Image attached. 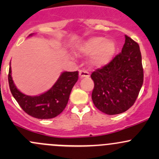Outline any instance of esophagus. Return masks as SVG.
<instances>
[{"mask_svg":"<svg viewBox=\"0 0 159 159\" xmlns=\"http://www.w3.org/2000/svg\"><path fill=\"white\" fill-rule=\"evenodd\" d=\"M79 76L80 78H89L90 76V74L89 72L86 70H80Z\"/></svg>","mask_w":159,"mask_h":159,"instance_id":"obj_1","label":"esophagus"}]
</instances>
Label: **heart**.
I'll list each match as a JSON object with an SVG mask.
<instances>
[{
    "label": "heart",
    "instance_id": "obj_1",
    "mask_svg": "<svg viewBox=\"0 0 159 159\" xmlns=\"http://www.w3.org/2000/svg\"><path fill=\"white\" fill-rule=\"evenodd\" d=\"M116 45L113 40L104 39L102 37H93L84 41L79 47L80 53L91 54V65L102 67L111 60Z\"/></svg>",
    "mask_w": 159,
    "mask_h": 159
}]
</instances>
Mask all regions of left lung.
Masks as SVG:
<instances>
[{
    "label": "left lung",
    "instance_id": "1",
    "mask_svg": "<svg viewBox=\"0 0 159 159\" xmlns=\"http://www.w3.org/2000/svg\"><path fill=\"white\" fill-rule=\"evenodd\" d=\"M91 77L94 83L91 98L98 109L110 115L126 111L135 102L143 84L139 44L125 35L121 52Z\"/></svg>",
    "mask_w": 159,
    "mask_h": 159
}]
</instances>
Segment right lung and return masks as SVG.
Here are the masks:
<instances>
[{
    "label": "right lung",
    "instance_id": "right-lung-1",
    "mask_svg": "<svg viewBox=\"0 0 159 159\" xmlns=\"http://www.w3.org/2000/svg\"><path fill=\"white\" fill-rule=\"evenodd\" d=\"M78 79V71H65L48 91L38 96H29L16 88L11 77V66L9 68L8 82L11 94L28 115L40 119L53 118L63 111Z\"/></svg>",
    "mask_w": 159,
    "mask_h": 159
}]
</instances>
